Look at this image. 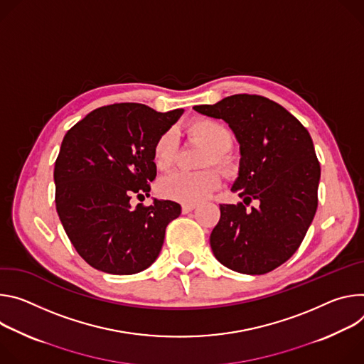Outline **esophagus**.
Instances as JSON below:
<instances>
[{
    "label": "esophagus",
    "instance_id": "esophagus-1",
    "mask_svg": "<svg viewBox=\"0 0 364 364\" xmlns=\"http://www.w3.org/2000/svg\"><path fill=\"white\" fill-rule=\"evenodd\" d=\"M195 208H196L195 204H183V205H182V213H183V214H188V213L193 211Z\"/></svg>",
    "mask_w": 364,
    "mask_h": 364
}]
</instances>
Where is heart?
<instances>
[{"instance_id":"1","label":"heart","mask_w":364,"mask_h":364,"mask_svg":"<svg viewBox=\"0 0 364 364\" xmlns=\"http://www.w3.org/2000/svg\"><path fill=\"white\" fill-rule=\"evenodd\" d=\"M188 133L204 143L211 156L207 159V165H217L223 172L228 173L232 169V161L227 151L232 146L231 132L221 123L210 118H199L189 124ZM176 136L173 132L161 134L153 146V161L157 169L168 171L175 161ZM221 183L220 175L213 171L185 172L178 171L160 181L159 191L165 198L178 200L183 204H195L208 198Z\"/></svg>"}]
</instances>
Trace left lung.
Masks as SVG:
<instances>
[{"label": "left lung", "mask_w": 364, "mask_h": 364, "mask_svg": "<svg viewBox=\"0 0 364 364\" xmlns=\"http://www.w3.org/2000/svg\"><path fill=\"white\" fill-rule=\"evenodd\" d=\"M193 109L224 119L240 144L231 191L243 203L220 205L213 253L238 273L272 272L298 250L318 207L321 168L312 139L288 109L260 95L237 94ZM253 198L259 205L246 210Z\"/></svg>", "instance_id": "1"}]
</instances>
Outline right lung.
Masks as SVG:
<instances>
[{"instance_id": "right-lung-1", "label": "right lung", "mask_w": 364, "mask_h": 364, "mask_svg": "<svg viewBox=\"0 0 364 364\" xmlns=\"http://www.w3.org/2000/svg\"><path fill=\"white\" fill-rule=\"evenodd\" d=\"M182 108L157 112L121 102L91 111L63 137L55 164L56 211L77 255L97 270L134 274L147 269L164 246L168 224L181 215L173 200L150 196L156 178L153 146Z\"/></svg>"}]
</instances>
